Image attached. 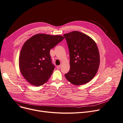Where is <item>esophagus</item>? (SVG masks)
<instances>
[{"instance_id": "34e87169", "label": "esophagus", "mask_w": 123, "mask_h": 123, "mask_svg": "<svg viewBox=\"0 0 123 123\" xmlns=\"http://www.w3.org/2000/svg\"><path fill=\"white\" fill-rule=\"evenodd\" d=\"M61 65H58V66H57V69H60V68H61Z\"/></svg>"}]
</instances>
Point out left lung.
Segmentation results:
<instances>
[{
	"mask_svg": "<svg viewBox=\"0 0 123 123\" xmlns=\"http://www.w3.org/2000/svg\"><path fill=\"white\" fill-rule=\"evenodd\" d=\"M70 55L69 71L65 74L68 81L75 85L89 82L98 69L100 58L98 46L88 36L78 31L64 34Z\"/></svg>",
	"mask_w": 123,
	"mask_h": 123,
	"instance_id": "left-lung-1",
	"label": "left lung"
}]
</instances>
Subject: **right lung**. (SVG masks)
Here are the masks:
<instances>
[{"label": "right lung", "instance_id": "1", "mask_svg": "<svg viewBox=\"0 0 123 123\" xmlns=\"http://www.w3.org/2000/svg\"><path fill=\"white\" fill-rule=\"evenodd\" d=\"M63 39L60 35L38 34L25 41L20 51L19 67L30 83L39 86L48 80L55 68L50 50Z\"/></svg>", "mask_w": 123, "mask_h": 123}]
</instances>
